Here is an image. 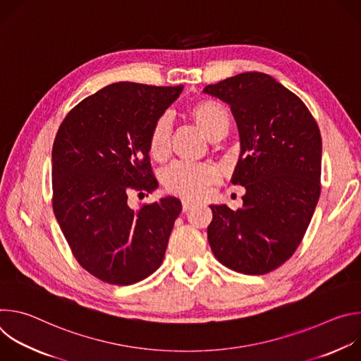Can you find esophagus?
Wrapping results in <instances>:
<instances>
[{
    "instance_id": "34e87169",
    "label": "esophagus",
    "mask_w": 361,
    "mask_h": 361,
    "mask_svg": "<svg viewBox=\"0 0 361 361\" xmlns=\"http://www.w3.org/2000/svg\"><path fill=\"white\" fill-rule=\"evenodd\" d=\"M192 207H194L192 202H190V201H183V212H184V213L190 212Z\"/></svg>"
}]
</instances>
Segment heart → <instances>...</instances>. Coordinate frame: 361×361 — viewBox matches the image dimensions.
Here are the masks:
<instances>
[{"mask_svg": "<svg viewBox=\"0 0 361 361\" xmlns=\"http://www.w3.org/2000/svg\"><path fill=\"white\" fill-rule=\"evenodd\" d=\"M191 116L210 140L226 134L230 127V116L217 101H202L191 109ZM173 133L171 114H163L154 124L149 135V154L156 160L169 156ZM164 187L185 200H198L209 191V187L219 180L214 166L205 163L176 161L161 174Z\"/></svg>", "mask_w": 361, "mask_h": 361, "instance_id": "1", "label": "heart"}]
</instances>
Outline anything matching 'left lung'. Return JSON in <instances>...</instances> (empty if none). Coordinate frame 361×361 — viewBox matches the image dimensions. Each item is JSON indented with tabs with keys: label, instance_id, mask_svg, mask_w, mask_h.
<instances>
[{
	"label": "left lung",
	"instance_id": "8db88e82",
	"mask_svg": "<svg viewBox=\"0 0 361 361\" xmlns=\"http://www.w3.org/2000/svg\"><path fill=\"white\" fill-rule=\"evenodd\" d=\"M202 92L230 106L240 135L231 183L243 207L212 204L207 237L216 259L243 274L286 263L312 221L320 197L322 135L304 102L264 73H243Z\"/></svg>",
	"mask_w": 361,
	"mask_h": 361
}]
</instances>
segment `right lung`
<instances>
[{"label":"right lung","instance_id":"right-lung-1","mask_svg":"<svg viewBox=\"0 0 361 361\" xmlns=\"http://www.w3.org/2000/svg\"><path fill=\"white\" fill-rule=\"evenodd\" d=\"M183 88L110 84L59 128L51 154L54 214L77 262L101 281L130 286L164 260L181 201L167 195L135 212L127 200L159 187L149 135Z\"/></svg>","mask_w":361,"mask_h":361}]
</instances>
